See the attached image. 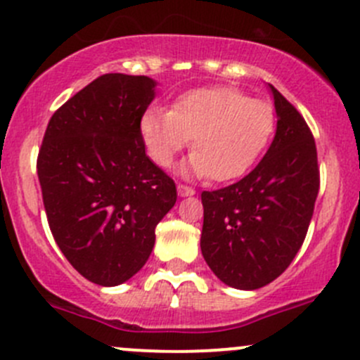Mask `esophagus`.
I'll use <instances>...</instances> for the list:
<instances>
[{
	"label": "esophagus",
	"mask_w": 360,
	"mask_h": 360,
	"mask_svg": "<svg viewBox=\"0 0 360 360\" xmlns=\"http://www.w3.org/2000/svg\"><path fill=\"white\" fill-rule=\"evenodd\" d=\"M177 193H179V197H191V195H195V190L191 186H186V184H177Z\"/></svg>",
	"instance_id": "34e87169"
}]
</instances>
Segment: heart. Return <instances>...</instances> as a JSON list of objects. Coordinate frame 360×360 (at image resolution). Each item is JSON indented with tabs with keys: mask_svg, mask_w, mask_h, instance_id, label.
I'll list each match as a JSON object with an SVG mask.
<instances>
[{
	"mask_svg": "<svg viewBox=\"0 0 360 360\" xmlns=\"http://www.w3.org/2000/svg\"><path fill=\"white\" fill-rule=\"evenodd\" d=\"M274 129L270 104L230 86L191 90L177 97L172 110L150 108L141 118L144 143L158 165H172L193 139L195 153L181 170L219 183L244 176L263 153Z\"/></svg>",
	"mask_w": 360,
	"mask_h": 360,
	"instance_id": "b5f03b06",
	"label": "heart"
}]
</instances>
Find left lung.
<instances>
[{
  "instance_id": "obj_1",
  "label": "left lung",
  "mask_w": 360,
  "mask_h": 360,
  "mask_svg": "<svg viewBox=\"0 0 360 360\" xmlns=\"http://www.w3.org/2000/svg\"><path fill=\"white\" fill-rule=\"evenodd\" d=\"M277 132L244 179L203 191V259L221 282L254 291L284 274L303 245L319 193L317 148L296 108L270 85Z\"/></svg>"
}]
</instances>
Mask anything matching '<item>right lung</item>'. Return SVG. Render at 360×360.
I'll list each match as a JSON object with an SVG mask.
<instances>
[{"instance_id": "1", "label": "right lung", "mask_w": 360, "mask_h": 360, "mask_svg": "<svg viewBox=\"0 0 360 360\" xmlns=\"http://www.w3.org/2000/svg\"><path fill=\"white\" fill-rule=\"evenodd\" d=\"M155 86L148 76H99L53 112L38 153L53 238L78 274L104 288L144 266L177 198L141 134Z\"/></svg>"}]
</instances>
